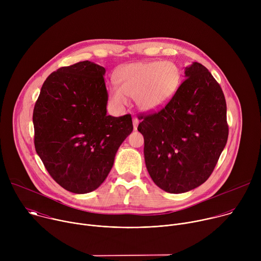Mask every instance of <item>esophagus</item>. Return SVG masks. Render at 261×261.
I'll return each mask as SVG.
<instances>
[{
    "label": "esophagus",
    "instance_id": "obj_1",
    "mask_svg": "<svg viewBox=\"0 0 261 261\" xmlns=\"http://www.w3.org/2000/svg\"><path fill=\"white\" fill-rule=\"evenodd\" d=\"M132 121H133V127H134V129L136 130V129H137V126H138V124H139V120L137 119V117H133V118H132Z\"/></svg>",
    "mask_w": 261,
    "mask_h": 261
}]
</instances>
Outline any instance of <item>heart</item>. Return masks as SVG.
<instances>
[{
	"mask_svg": "<svg viewBox=\"0 0 261 261\" xmlns=\"http://www.w3.org/2000/svg\"><path fill=\"white\" fill-rule=\"evenodd\" d=\"M119 87L111 85L109 97L118 107L134 98L137 106L145 111L160 108L166 104L180 85V71L171 62H148L127 65L116 76Z\"/></svg>",
	"mask_w": 261,
	"mask_h": 261,
	"instance_id": "b5f03b06",
	"label": "heart"
}]
</instances>
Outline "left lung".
I'll use <instances>...</instances> for the list:
<instances>
[{"label":"left lung","instance_id":"left-lung-1","mask_svg":"<svg viewBox=\"0 0 261 261\" xmlns=\"http://www.w3.org/2000/svg\"><path fill=\"white\" fill-rule=\"evenodd\" d=\"M186 80L158 111L140 115L146 169L168 193H184L214 171L228 138L224 94L201 64L186 67Z\"/></svg>","mask_w":261,"mask_h":261}]
</instances>
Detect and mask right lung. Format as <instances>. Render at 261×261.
Listing matches in <instances>:
<instances>
[{
	"mask_svg": "<svg viewBox=\"0 0 261 261\" xmlns=\"http://www.w3.org/2000/svg\"><path fill=\"white\" fill-rule=\"evenodd\" d=\"M102 66L84 61L59 68L44 82L33 111L34 143L50 176L67 191L96 190L132 132L131 115H106Z\"/></svg>",
	"mask_w": 261,
	"mask_h": 261,
	"instance_id": "add662e5",
	"label": "right lung"
}]
</instances>
